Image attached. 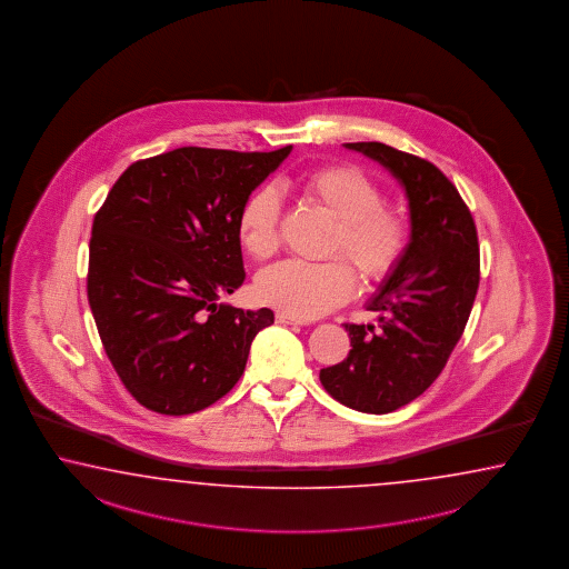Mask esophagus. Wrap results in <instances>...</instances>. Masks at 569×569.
Masks as SVG:
<instances>
[{
    "mask_svg": "<svg viewBox=\"0 0 569 569\" xmlns=\"http://www.w3.org/2000/svg\"><path fill=\"white\" fill-rule=\"evenodd\" d=\"M276 320H278L279 325H308V320L296 319V317H291L288 312H278Z\"/></svg>",
    "mask_w": 569,
    "mask_h": 569,
    "instance_id": "obj_1",
    "label": "esophagus"
}]
</instances>
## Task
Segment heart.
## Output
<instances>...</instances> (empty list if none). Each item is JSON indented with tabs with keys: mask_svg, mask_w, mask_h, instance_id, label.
I'll use <instances>...</instances> for the list:
<instances>
[{
	"mask_svg": "<svg viewBox=\"0 0 569 569\" xmlns=\"http://www.w3.org/2000/svg\"><path fill=\"white\" fill-rule=\"evenodd\" d=\"M300 191L333 218L325 254H341L366 283L387 279L409 244L401 213L382 206L385 194L363 170L349 164L317 168L300 179ZM279 197L271 187L254 189L236 216V236L254 261L276 254ZM356 291L353 271L339 259L325 263L283 261L264 269L257 293L264 305L296 319H317L346 305Z\"/></svg>",
	"mask_w": 569,
	"mask_h": 569,
	"instance_id": "b5f03b06",
	"label": "heart"
}]
</instances>
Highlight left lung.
<instances>
[{
	"label": "left lung",
	"instance_id": "1",
	"mask_svg": "<svg viewBox=\"0 0 569 569\" xmlns=\"http://www.w3.org/2000/svg\"><path fill=\"white\" fill-rule=\"evenodd\" d=\"M346 148L401 182L411 240L366 305L378 327L346 325L351 349L320 370V382L349 409L382 416L423 395L457 347L479 288V242L471 211L440 168L380 141Z\"/></svg>",
	"mask_w": 569,
	"mask_h": 569
}]
</instances>
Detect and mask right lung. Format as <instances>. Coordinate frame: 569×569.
Returning a JSON list of instances; mask_svg holds the SVG:
<instances>
[{
	"label": "right lung",
	"mask_w": 569,
	"mask_h": 569,
	"mask_svg": "<svg viewBox=\"0 0 569 569\" xmlns=\"http://www.w3.org/2000/svg\"><path fill=\"white\" fill-rule=\"evenodd\" d=\"M179 148L138 160L98 209L88 302L112 368L133 399L189 416L230 392L269 308L220 305L244 281L236 216L288 158Z\"/></svg>",
	"instance_id": "1"
}]
</instances>
